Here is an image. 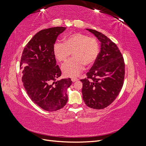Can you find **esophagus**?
I'll return each instance as SVG.
<instances>
[{
    "instance_id": "34e87169",
    "label": "esophagus",
    "mask_w": 146,
    "mask_h": 146,
    "mask_svg": "<svg viewBox=\"0 0 146 146\" xmlns=\"http://www.w3.org/2000/svg\"><path fill=\"white\" fill-rule=\"evenodd\" d=\"M71 80L72 82H77L78 80V79L77 78H71Z\"/></svg>"
}]
</instances>
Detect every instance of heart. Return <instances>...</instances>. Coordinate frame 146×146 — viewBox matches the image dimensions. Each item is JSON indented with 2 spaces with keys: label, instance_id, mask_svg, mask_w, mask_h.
<instances>
[{
  "label": "heart",
  "instance_id": "heart-1",
  "mask_svg": "<svg viewBox=\"0 0 146 146\" xmlns=\"http://www.w3.org/2000/svg\"><path fill=\"white\" fill-rule=\"evenodd\" d=\"M99 44L96 38L81 33L70 34L64 38V42H56L54 45L55 58L64 62L72 53L73 58L64 63L61 70L64 76L77 77L85 64H93L99 54Z\"/></svg>",
  "mask_w": 146,
  "mask_h": 146
}]
</instances>
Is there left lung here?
Listing matches in <instances>:
<instances>
[{
	"mask_svg": "<svg viewBox=\"0 0 146 146\" xmlns=\"http://www.w3.org/2000/svg\"><path fill=\"white\" fill-rule=\"evenodd\" d=\"M100 42V52L93 66L82 79L83 99L91 108L103 109L116 99L125 76L122 55L115 43L100 32L86 29Z\"/></svg>",
	"mask_w": 146,
	"mask_h": 146,
	"instance_id": "1",
	"label": "left lung"
}]
</instances>
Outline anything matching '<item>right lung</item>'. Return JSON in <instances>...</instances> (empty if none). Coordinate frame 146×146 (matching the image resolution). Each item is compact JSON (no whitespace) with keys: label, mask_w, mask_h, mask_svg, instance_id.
<instances>
[{"label":"right lung","mask_w":146,"mask_h":146,"mask_svg":"<svg viewBox=\"0 0 146 146\" xmlns=\"http://www.w3.org/2000/svg\"><path fill=\"white\" fill-rule=\"evenodd\" d=\"M66 29L56 27L39 31L24 47L21 60L26 92L35 104L48 111L64 107L68 99L67 90L72 83L69 78L57 80L61 72L54 53L56 39Z\"/></svg>","instance_id":"obj_1"}]
</instances>
